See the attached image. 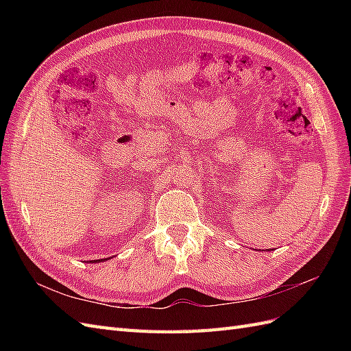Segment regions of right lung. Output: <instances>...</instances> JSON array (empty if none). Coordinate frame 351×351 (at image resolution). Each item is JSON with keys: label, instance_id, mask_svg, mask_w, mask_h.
<instances>
[{"label": "right lung", "instance_id": "obj_1", "mask_svg": "<svg viewBox=\"0 0 351 351\" xmlns=\"http://www.w3.org/2000/svg\"><path fill=\"white\" fill-rule=\"evenodd\" d=\"M108 259V258H107ZM107 259H99V261H107ZM99 261H90L92 263H97V262H99Z\"/></svg>", "mask_w": 351, "mask_h": 351}]
</instances>
